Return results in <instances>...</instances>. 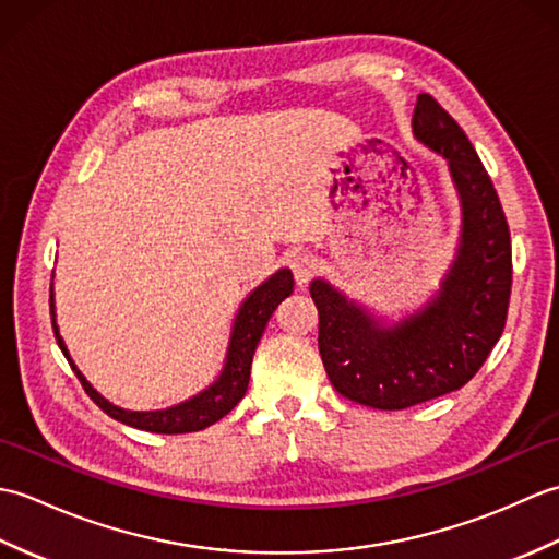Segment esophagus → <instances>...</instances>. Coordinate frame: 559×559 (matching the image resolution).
<instances>
[{
	"label": "esophagus",
	"instance_id": "1",
	"mask_svg": "<svg viewBox=\"0 0 559 559\" xmlns=\"http://www.w3.org/2000/svg\"><path fill=\"white\" fill-rule=\"evenodd\" d=\"M290 269H293V276L298 281V286H307L310 278L314 276V257L310 252H293L290 254Z\"/></svg>",
	"mask_w": 559,
	"mask_h": 559
}]
</instances>
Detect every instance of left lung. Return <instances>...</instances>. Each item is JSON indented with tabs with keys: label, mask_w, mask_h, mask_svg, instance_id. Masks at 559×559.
Returning <instances> with one entry per match:
<instances>
[{
	"label": "left lung",
	"mask_w": 559,
	"mask_h": 559,
	"mask_svg": "<svg viewBox=\"0 0 559 559\" xmlns=\"http://www.w3.org/2000/svg\"><path fill=\"white\" fill-rule=\"evenodd\" d=\"M413 132L449 160L461 194L463 235L442 290L418 314L379 329L324 281L312 283L319 355L341 396L403 411L468 384L500 341L512 295V240L476 148L430 93H420Z\"/></svg>",
	"instance_id": "left-lung-1"
}]
</instances>
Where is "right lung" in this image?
I'll use <instances>...</instances> for the list:
<instances>
[{
  "label": "right lung",
  "instance_id": "right-lung-1",
  "mask_svg": "<svg viewBox=\"0 0 559 559\" xmlns=\"http://www.w3.org/2000/svg\"><path fill=\"white\" fill-rule=\"evenodd\" d=\"M293 286H295L293 273L288 269H283L278 273H273L264 286H259L252 295H249L245 305L240 307V314H237V319H235L228 360H225L221 377L206 391H201L199 396L189 399L175 408H165V411L134 413V411L117 408V406H112V403L105 401L98 391L93 389L86 379H83V374L76 370V365L71 362L64 341L57 331L55 305L50 300L52 329H55V338L59 343V348H62L64 358L71 365V370L76 372L81 386L86 389V394L96 401V406H100L105 413L110 415V418L120 420L124 425L139 427V430H146V432L185 435V432L204 430V427L218 423L223 415H228L237 406V403L242 401L247 384H249V370H252V358H254V350L259 346V338H261V334H264L273 310H276V307L293 293Z\"/></svg>",
  "mask_w": 559,
  "mask_h": 559
}]
</instances>
